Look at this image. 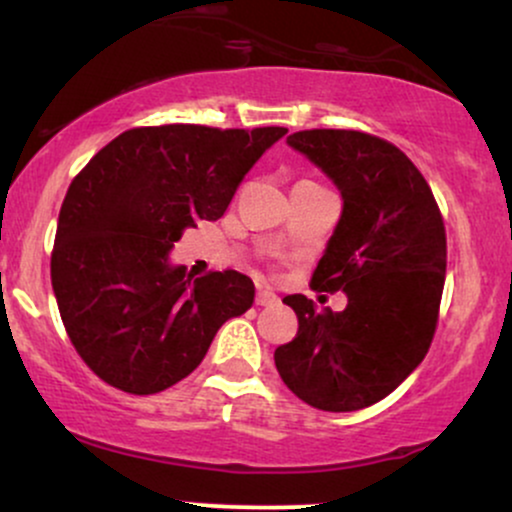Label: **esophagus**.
I'll return each mask as SVG.
<instances>
[{
    "instance_id": "esophagus-1",
    "label": "esophagus",
    "mask_w": 512,
    "mask_h": 512,
    "mask_svg": "<svg viewBox=\"0 0 512 512\" xmlns=\"http://www.w3.org/2000/svg\"><path fill=\"white\" fill-rule=\"evenodd\" d=\"M276 301H279V298H276V293H272L269 289H260L255 296L257 305H274Z\"/></svg>"
}]
</instances>
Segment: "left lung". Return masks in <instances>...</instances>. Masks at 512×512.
Here are the masks:
<instances>
[{"mask_svg":"<svg viewBox=\"0 0 512 512\" xmlns=\"http://www.w3.org/2000/svg\"><path fill=\"white\" fill-rule=\"evenodd\" d=\"M291 149L337 185L342 216L310 286L344 291L342 313L286 296L298 332L274 351L281 380L322 411L390 395L424 361L445 284V226L431 187L395 144L354 129H303Z\"/></svg>","mask_w":512,"mask_h":512,"instance_id":"obj_1","label":"left lung"}]
</instances>
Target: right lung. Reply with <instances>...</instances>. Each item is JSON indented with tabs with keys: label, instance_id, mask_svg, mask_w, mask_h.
I'll return each instance as SVG.
<instances>
[{
	"label": "right lung",
	"instance_id": "right-lung-1",
	"mask_svg": "<svg viewBox=\"0 0 512 512\" xmlns=\"http://www.w3.org/2000/svg\"><path fill=\"white\" fill-rule=\"evenodd\" d=\"M286 127H134L69 185L50 260L52 291L74 349L129 395L180 383L211 339L255 301L250 276L185 274L168 252L185 228L216 221L240 180Z\"/></svg>",
	"mask_w": 512,
	"mask_h": 512
}]
</instances>
